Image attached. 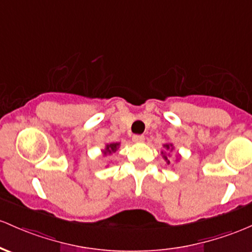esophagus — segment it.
I'll use <instances>...</instances> for the list:
<instances>
[{"mask_svg": "<svg viewBox=\"0 0 252 252\" xmlns=\"http://www.w3.org/2000/svg\"><path fill=\"white\" fill-rule=\"evenodd\" d=\"M143 140H145V136H143V135H134V136H132V141H134V142H142Z\"/></svg>", "mask_w": 252, "mask_h": 252, "instance_id": "1", "label": "esophagus"}]
</instances>
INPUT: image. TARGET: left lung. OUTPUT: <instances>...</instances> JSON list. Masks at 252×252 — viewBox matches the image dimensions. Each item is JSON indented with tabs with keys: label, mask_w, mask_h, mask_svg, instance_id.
<instances>
[{
	"label": "left lung",
	"mask_w": 252,
	"mask_h": 252,
	"mask_svg": "<svg viewBox=\"0 0 252 252\" xmlns=\"http://www.w3.org/2000/svg\"><path fill=\"white\" fill-rule=\"evenodd\" d=\"M170 146H172V145H165V147L168 149V148H170ZM164 158H165V160H166V161H167V164H170V160H167V157L164 156Z\"/></svg>",
	"instance_id": "1"
}]
</instances>
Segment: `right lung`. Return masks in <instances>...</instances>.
Segmentation results:
<instances>
[{"label":"right lung","mask_w":252,"mask_h":252,"mask_svg":"<svg viewBox=\"0 0 252 252\" xmlns=\"http://www.w3.org/2000/svg\"><path fill=\"white\" fill-rule=\"evenodd\" d=\"M117 147H118V143H110V145H107L106 148H105L104 154L105 156H106V154H111L112 152H116Z\"/></svg>","instance_id":"add662e5"}]
</instances>
